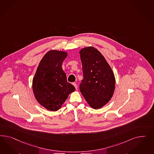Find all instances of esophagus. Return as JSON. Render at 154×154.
Wrapping results in <instances>:
<instances>
[{
  "label": "esophagus",
  "instance_id": "34e87169",
  "mask_svg": "<svg viewBox=\"0 0 154 154\" xmlns=\"http://www.w3.org/2000/svg\"><path fill=\"white\" fill-rule=\"evenodd\" d=\"M73 86H75V89L77 90V84H75V82H74V83H73Z\"/></svg>",
  "mask_w": 154,
  "mask_h": 154
}]
</instances>
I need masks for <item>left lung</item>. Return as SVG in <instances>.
<instances>
[{
    "instance_id": "8db88e82",
    "label": "left lung",
    "mask_w": 154,
    "mask_h": 154,
    "mask_svg": "<svg viewBox=\"0 0 154 154\" xmlns=\"http://www.w3.org/2000/svg\"><path fill=\"white\" fill-rule=\"evenodd\" d=\"M79 53L84 73L80 92L91 107L100 109L107 104L113 95L115 75L104 57L95 47H84Z\"/></svg>"
}]
</instances>
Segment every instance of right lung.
<instances>
[{"label": "right lung", "mask_w": 154, "mask_h": 154, "mask_svg": "<svg viewBox=\"0 0 154 154\" xmlns=\"http://www.w3.org/2000/svg\"><path fill=\"white\" fill-rule=\"evenodd\" d=\"M66 52L51 50L42 57L32 81L34 97L42 107L57 111L65 102L75 87L67 82L61 65Z\"/></svg>", "instance_id": "1"}]
</instances>
